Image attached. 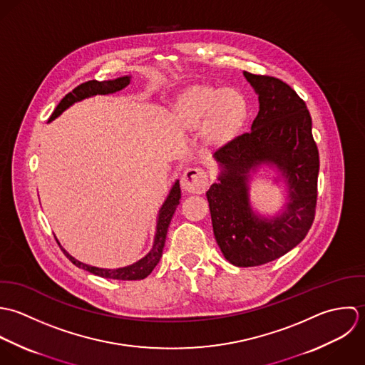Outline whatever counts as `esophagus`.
<instances>
[{"instance_id":"esophagus-1","label":"esophagus","mask_w":365,"mask_h":365,"mask_svg":"<svg viewBox=\"0 0 365 365\" xmlns=\"http://www.w3.org/2000/svg\"><path fill=\"white\" fill-rule=\"evenodd\" d=\"M182 186L189 193H203L209 186L207 172L202 168H189L182 176Z\"/></svg>"}]
</instances>
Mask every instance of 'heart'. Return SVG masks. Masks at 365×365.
I'll return each mask as SVG.
<instances>
[{
    "instance_id": "heart-1",
    "label": "heart",
    "mask_w": 365,
    "mask_h": 365,
    "mask_svg": "<svg viewBox=\"0 0 365 365\" xmlns=\"http://www.w3.org/2000/svg\"><path fill=\"white\" fill-rule=\"evenodd\" d=\"M245 115L247 104L238 93L210 86L190 88L178 107V120L183 127L196 128L207 123V134L215 140L232 135Z\"/></svg>"
}]
</instances>
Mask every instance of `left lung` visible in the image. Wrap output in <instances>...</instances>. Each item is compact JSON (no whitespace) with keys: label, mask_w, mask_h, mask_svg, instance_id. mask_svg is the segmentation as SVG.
<instances>
[{"label":"left lung","mask_w":365,"mask_h":365,"mask_svg":"<svg viewBox=\"0 0 365 365\" xmlns=\"http://www.w3.org/2000/svg\"><path fill=\"white\" fill-rule=\"evenodd\" d=\"M244 76L258 93L259 111L250 133L216 150L224 172L206 196L225 259L258 267L289 252L309 232L316 216L319 149L306 103L289 84L267 74ZM261 163H275L290 182L289 209L272 222L258 220L247 203V173Z\"/></svg>","instance_id":"obj_1"}]
</instances>
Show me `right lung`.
Returning <instances> with one entry per match:
<instances>
[{
    "instance_id": "add662e5",
    "label": "right lung",
    "mask_w": 365,
    "mask_h": 365,
    "mask_svg": "<svg viewBox=\"0 0 365 365\" xmlns=\"http://www.w3.org/2000/svg\"><path fill=\"white\" fill-rule=\"evenodd\" d=\"M130 84V77H120L115 80H110V81H97V80H88L86 83L78 84L77 87H74L71 93H68L61 103L58 104V107L55 108V111L52 113L51 120L56 118L59 114H62L69 106H72L74 101H80L88 96H96V94H108V93H115L123 90L124 87H127ZM179 199H180V187H179V182L175 183V186L172 187L166 202L163 203L160 212H159V217H158V225H156V235H155V241H153V247L149 251V254L144 257L141 261L125 267V268H118V269H101V268H96V267H90L86 264H81L78 261H76L73 257H71L65 250V255L73 262L76 267L86 269L97 277L101 278H108V279H118V281H138V279H144L146 278L153 268L158 265L160 257H162V251L165 247V240H166V232H168V227L170 224L172 216L179 205Z\"/></svg>"
}]
</instances>
